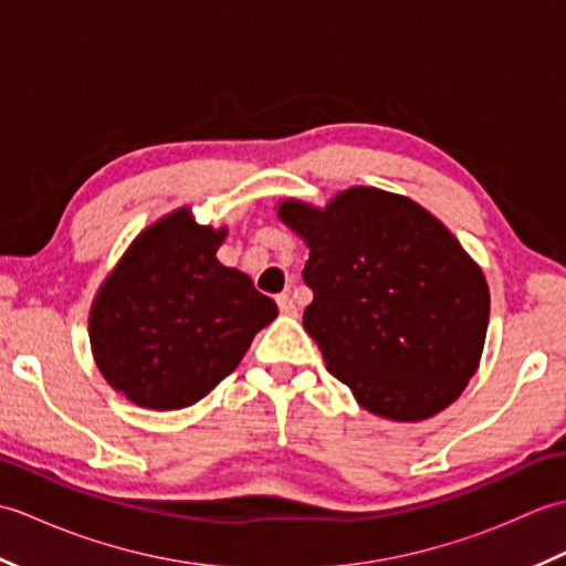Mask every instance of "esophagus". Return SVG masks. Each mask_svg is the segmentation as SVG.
I'll use <instances>...</instances> for the list:
<instances>
[{
  "label": "esophagus",
  "mask_w": 566,
  "mask_h": 566,
  "mask_svg": "<svg viewBox=\"0 0 566 566\" xmlns=\"http://www.w3.org/2000/svg\"><path fill=\"white\" fill-rule=\"evenodd\" d=\"M276 306L284 316H296V304L290 294H276Z\"/></svg>",
  "instance_id": "1"
}]
</instances>
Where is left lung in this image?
I'll return each instance as SVG.
<instances>
[{"mask_svg": "<svg viewBox=\"0 0 566 566\" xmlns=\"http://www.w3.org/2000/svg\"><path fill=\"white\" fill-rule=\"evenodd\" d=\"M276 219L308 248L304 328L359 406L416 423L460 399L482 359L491 298L448 226L377 187L343 189L326 207L282 199Z\"/></svg>", "mask_w": 566, "mask_h": 566, "instance_id": "1", "label": "left lung"}]
</instances>
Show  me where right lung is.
Instances as JSON below:
<instances>
[{
    "label": "right lung",
    "mask_w": 566,
    "mask_h": 566,
    "mask_svg": "<svg viewBox=\"0 0 566 566\" xmlns=\"http://www.w3.org/2000/svg\"><path fill=\"white\" fill-rule=\"evenodd\" d=\"M226 235V226H201L179 207L143 228L97 290L94 363L130 403L150 411L197 403L276 318L272 298L216 258Z\"/></svg>",
    "instance_id": "1"
}]
</instances>
